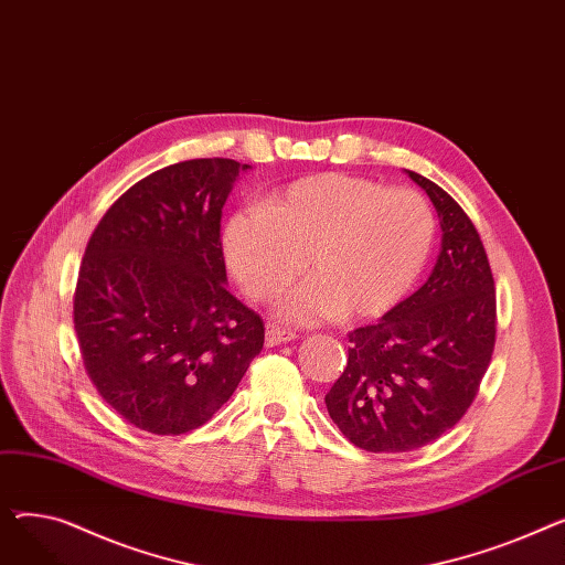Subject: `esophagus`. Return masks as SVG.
I'll list each match as a JSON object with an SVG mask.
<instances>
[{"label": "esophagus", "mask_w": 565, "mask_h": 565, "mask_svg": "<svg viewBox=\"0 0 565 565\" xmlns=\"http://www.w3.org/2000/svg\"><path fill=\"white\" fill-rule=\"evenodd\" d=\"M265 339H267V343H270V345H279V343L292 341V339H295V332H288V330L279 328V324H275V322H267Z\"/></svg>", "instance_id": "esophagus-1"}]
</instances>
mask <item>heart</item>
<instances>
[{
  "label": "heart",
  "mask_w": 565,
  "mask_h": 565,
  "mask_svg": "<svg viewBox=\"0 0 565 565\" xmlns=\"http://www.w3.org/2000/svg\"><path fill=\"white\" fill-rule=\"evenodd\" d=\"M435 228L433 207L417 190L332 171L233 213L222 243L231 273L254 300L275 298L305 265L311 275L284 295L279 316L313 324L394 309L422 277Z\"/></svg>",
  "instance_id": "b5f03b06"
}]
</instances>
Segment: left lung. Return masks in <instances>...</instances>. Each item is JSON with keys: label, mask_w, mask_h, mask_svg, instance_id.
<instances>
[{"label": "left lung", "mask_w": 565, "mask_h": 565, "mask_svg": "<svg viewBox=\"0 0 565 565\" xmlns=\"http://www.w3.org/2000/svg\"><path fill=\"white\" fill-rule=\"evenodd\" d=\"M441 226L428 281L375 324L348 334V364L324 396L339 430L364 451L426 447L469 409L490 366L497 292L477 226L422 173Z\"/></svg>", "instance_id": "8db88e82"}]
</instances>
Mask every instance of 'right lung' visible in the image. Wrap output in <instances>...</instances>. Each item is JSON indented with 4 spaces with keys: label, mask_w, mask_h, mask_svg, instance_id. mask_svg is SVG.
Returning <instances> with one entry per match:
<instances>
[{
    "label": "right lung",
    "mask_w": 565,
    "mask_h": 565,
    "mask_svg": "<svg viewBox=\"0 0 565 565\" xmlns=\"http://www.w3.org/2000/svg\"><path fill=\"white\" fill-rule=\"evenodd\" d=\"M249 164H169L118 196L73 298L86 375L139 430L183 435L233 396L263 350L258 313L226 290L222 207Z\"/></svg>",
    "instance_id": "1"
}]
</instances>
